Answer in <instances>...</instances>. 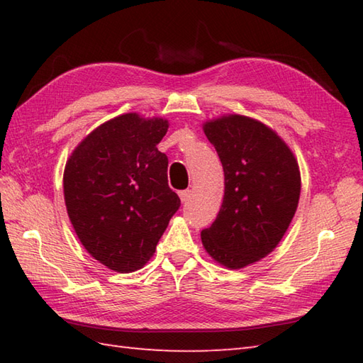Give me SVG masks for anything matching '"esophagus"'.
<instances>
[{"mask_svg":"<svg viewBox=\"0 0 363 363\" xmlns=\"http://www.w3.org/2000/svg\"><path fill=\"white\" fill-rule=\"evenodd\" d=\"M179 196H181V201L182 203H187L189 199H190V196H191V190H182V191H179Z\"/></svg>","mask_w":363,"mask_h":363,"instance_id":"1","label":"esophagus"}]
</instances>
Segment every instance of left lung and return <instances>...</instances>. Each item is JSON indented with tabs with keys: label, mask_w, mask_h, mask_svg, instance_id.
<instances>
[{
	"label": "left lung",
	"mask_w": 363,
	"mask_h": 363,
	"mask_svg": "<svg viewBox=\"0 0 363 363\" xmlns=\"http://www.w3.org/2000/svg\"><path fill=\"white\" fill-rule=\"evenodd\" d=\"M225 172L217 218L201 230L206 251L228 268L272 252L296 212L301 176L289 146L262 123L229 115L204 125Z\"/></svg>",
	"instance_id": "8db88e82"
}]
</instances>
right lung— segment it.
Returning <instances> with one entry per match:
<instances>
[{"label": "right lung", "mask_w": 363, "mask_h": 363, "mask_svg": "<svg viewBox=\"0 0 363 363\" xmlns=\"http://www.w3.org/2000/svg\"><path fill=\"white\" fill-rule=\"evenodd\" d=\"M167 129V120L120 115L84 138L65 165L68 217L84 248L113 272L142 268L181 207L157 150Z\"/></svg>", "instance_id": "right-lung-1"}]
</instances>
